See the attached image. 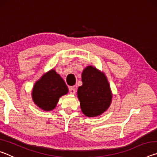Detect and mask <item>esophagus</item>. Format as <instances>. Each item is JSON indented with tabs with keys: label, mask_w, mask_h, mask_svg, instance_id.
I'll list each match as a JSON object with an SVG mask.
<instances>
[{
	"label": "esophagus",
	"mask_w": 157,
	"mask_h": 157,
	"mask_svg": "<svg viewBox=\"0 0 157 157\" xmlns=\"http://www.w3.org/2000/svg\"><path fill=\"white\" fill-rule=\"evenodd\" d=\"M69 91H70L71 94H75V86H71L70 88H69Z\"/></svg>",
	"instance_id": "esophagus-1"
}]
</instances>
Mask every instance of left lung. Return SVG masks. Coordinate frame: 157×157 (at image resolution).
Masks as SVG:
<instances>
[{
    "instance_id": "obj_1",
    "label": "left lung",
    "mask_w": 157,
    "mask_h": 157,
    "mask_svg": "<svg viewBox=\"0 0 157 157\" xmlns=\"http://www.w3.org/2000/svg\"><path fill=\"white\" fill-rule=\"evenodd\" d=\"M82 85L78 90L82 111L88 117L101 115L108 109L112 100L107 77L96 68L89 66L82 73Z\"/></svg>"
}]
</instances>
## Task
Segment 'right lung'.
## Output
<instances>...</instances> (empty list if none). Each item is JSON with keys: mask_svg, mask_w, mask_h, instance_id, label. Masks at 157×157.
Here are the masks:
<instances>
[{"mask_svg": "<svg viewBox=\"0 0 157 157\" xmlns=\"http://www.w3.org/2000/svg\"><path fill=\"white\" fill-rule=\"evenodd\" d=\"M68 92L63 79L54 69H51L34 84L32 98L39 108L48 111L54 109L59 98Z\"/></svg>", "mask_w": 157, "mask_h": 157, "instance_id": "1", "label": "right lung"}]
</instances>
